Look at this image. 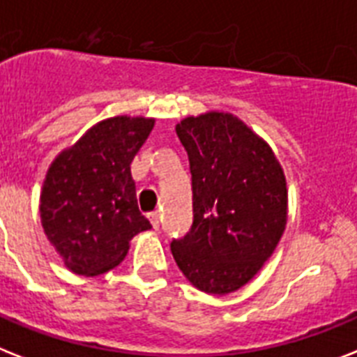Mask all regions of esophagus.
I'll return each instance as SVG.
<instances>
[{
	"mask_svg": "<svg viewBox=\"0 0 357 357\" xmlns=\"http://www.w3.org/2000/svg\"><path fill=\"white\" fill-rule=\"evenodd\" d=\"M149 220H150V224H152V227L158 231V229H159V214L158 213H150Z\"/></svg>",
	"mask_w": 357,
	"mask_h": 357,
	"instance_id": "esophagus-1",
	"label": "esophagus"
}]
</instances>
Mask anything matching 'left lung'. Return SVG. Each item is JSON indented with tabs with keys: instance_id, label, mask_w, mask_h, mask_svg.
Masks as SVG:
<instances>
[{
	"instance_id": "left-lung-1",
	"label": "left lung",
	"mask_w": 357,
	"mask_h": 357,
	"mask_svg": "<svg viewBox=\"0 0 357 357\" xmlns=\"http://www.w3.org/2000/svg\"><path fill=\"white\" fill-rule=\"evenodd\" d=\"M176 133L192 174V227L174 260L205 294L236 291L273 255L288 220L286 176L273 150L233 113L185 117Z\"/></svg>"
}]
</instances>
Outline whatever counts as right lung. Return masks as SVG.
I'll use <instances>...</instances> for the list:
<instances>
[{"label": "right lung", "instance_id": "right-lung-1", "mask_svg": "<svg viewBox=\"0 0 357 357\" xmlns=\"http://www.w3.org/2000/svg\"><path fill=\"white\" fill-rule=\"evenodd\" d=\"M155 119L100 121L58 153L40 194V218L66 268L84 277L123 262L135 234L152 225L137 207L132 165Z\"/></svg>", "mask_w": 357, "mask_h": 357}]
</instances>
